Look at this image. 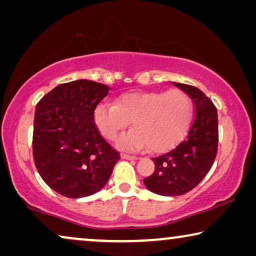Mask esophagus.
<instances>
[{
    "mask_svg": "<svg viewBox=\"0 0 256 256\" xmlns=\"http://www.w3.org/2000/svg\"><path fill=\"white\" fill-rule=\"evenodd\" d=\"M121 158H122V160H138V157H136V156H132V155H127V154H121Z\"/></svg>",
    "mask_w": 256,
    "mask_h": 256,
    "instance_id": "obj_1",
    "label": "esophagus"
}]
</instances>
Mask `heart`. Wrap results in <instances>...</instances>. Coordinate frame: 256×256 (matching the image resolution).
<instances>
[{"label":"heart","mask_w":256,"mask_h":256,"mask_svg":"<svg viewBox=\"0 0 256 256\" xmlns=\"http://www.w3.org/2000/svg\"><path fill=\"white\" fill-rule=\"evenodd\" d=\"M192 104L184 90L129 92L115 104H100L94 110V122L104 138L114 141L132 121L134 128L118 141L120 148L163 154L174 148L186 132Z\"/></svg>","instance_id":"heart-1"}]
</instances>
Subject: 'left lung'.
<instances>
[{
    "mask_svg": "<svg viewBox=\"0 0 256 256\" xmlns=\"http://www.w3.org/2000/svg\"><path fill=\"white\" fill-rule=\"evenodd\" d=\"M194 101V115L184 141L155 157V171L143 180L146 188L160 196H182L197 186L213 166L218 152V113L197 87L172 82Z\"/></svg>",
    "mask_w": 256,
    "mask_h": 256,
    "instance_id": "obj_1",
    "label": "left lung"
}]
</instances>
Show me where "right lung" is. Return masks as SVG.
I'll use <instances>...</instances> for the list:
<instances>
[{
	"mask_svg": "<svg viewBox=\"0 0 256 256\" xmlns=\"http://www.w3.org/2000/svg\"><path fill=\"white\" fill-rule=\"evenodd\" d=\"M110 87L80 79L62 84L42 98L34 120V166L52 190L68 198L100 191L120 154L94 124V110Z\"/></svg>",
	"mask_w": 256,
	"mask_h": 256,
	"instance_id": "obj_1",
	"label": "right lung"
}]
</instances>
